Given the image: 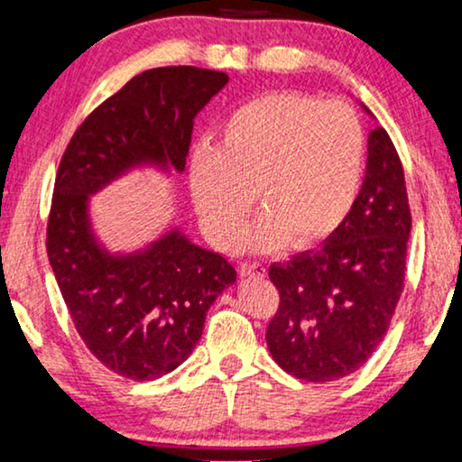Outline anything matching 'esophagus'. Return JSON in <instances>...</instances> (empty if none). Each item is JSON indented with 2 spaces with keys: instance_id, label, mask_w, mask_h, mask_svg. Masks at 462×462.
Wrapping results in <instances>:
<instances>
[{
  "instance_id": "esophagus-1",
  "label": "esophagus",
  "mask_w": 462,
  "mask_h": 462,
  "mask_svg": "<svg viewBox=\"0 0 462 462\" xmlns=\"http://www.w3.org/2000/svg\"><path fill=\"white\" fill-rule=\"evenodd\" d=\"M238 272H240V276H265V265H262V263H255V262H245V263H240V268H238Z\"/></svg>"
}]
</instances>
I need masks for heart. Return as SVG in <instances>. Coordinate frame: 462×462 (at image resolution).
Masks as SVG:
<instances>
[{"label":"heart","instance_id":"obj_1","mask_svg":"<svg viewBox=\"0 0 462 462\" xmlns=\"http://www.w3.org/2000/svg\"><path fill=\"white\" fill-rule=\"evenodd\" d=\"M366 138L347 104L297 92L263 94L238 106L217 144L188 159V186L200 226L228 246L255 200L263 209L236 236L245 251L299 249L328 238L358 199Z\"/></svg>","mask_w":462,"mask_h":462}]
</instances>
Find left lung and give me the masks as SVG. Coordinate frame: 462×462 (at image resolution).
<instances>
[{"label":"left lung","mask_w":462,"mask_h":462,"mask_svg":"<svg viewBox=\"0 0 462 462\" xmlns=\"http://www.w3.org/2000/svg\"><path fill=\"white\" fill-rule=\"evenodd\" d=\"M411 226L404 169L385 129L374 127L346 222L318 251L270 265L281 305L265 341L278 366L297 379L328 383L366 364L400 301Z\"/></svg>","instance_id":"obj_1"}]
</instances>
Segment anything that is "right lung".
Segmentation results:
<instances>
[{"mask_svg": "<svg viewBox=\"0 0 462 462\" xmlns=\"http://www.w3.org/2000/svg\"><path fill=\"white\" fill-rule=\"evenodd\" d=\"M226 83V73L199 67L144 70L81 123L58 167L45 243L51 272L83 343L125 379L178 368L236 270L173 224L140 249L110 251L94 228L92 197L140 169L184 173L194 116Z\"/></svg>", "mask_w": 462, "mask_h": 462, "instance_id": "1", "label": "right lung"}]
</instances>
